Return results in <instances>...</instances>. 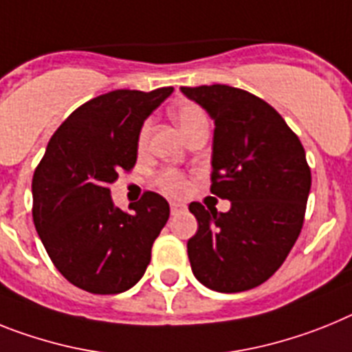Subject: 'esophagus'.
Here are the masks:
<instances>
[{"mask_svg": "<svg viewBox=\"0 0 352 352\" xmlns=\"http://www.w3.org/2000/svg\"><path fill=\"white\" fill-rule=\"evenodd\" d=\"M185 210H187V205H183V203H176V201L170 203V213H173V215L185 212Z\"/></svg>", "mask_w": 352, "mask_h": 352, "instance_id": "obj_1", "label": "esophagus"}]
</instances>
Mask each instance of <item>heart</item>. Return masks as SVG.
Here are the masks:
<instances>
[{"label": "heart", "instance_id": "obj_1", "mask_svg": "<svg viewBox=\"0 0 352 352\" xmlns=\"http://www.w3.org/2000/svg\"><path fill=\"white\" fill-rule=\"evenodd\" d=\"M173 117L174 121H176V124L179 126V130H182L183 135L188 133L190 130H194L196 126L208 122L206 121L205 112H203L197 104L192 103L179 104L178 108H174ZM147 131H149V126L144 124L139 135L140 144L146 142ZM158 183H160V187L164 188V190L169 192V194H182V192L185 190V182H183L182 174H178L176 170H165V173H162L160 178H158Z\"/></svg>", "mask_w": 352, "mask_h": 352}]
</instances>
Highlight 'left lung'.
Here are the masks:
<instances>
[{
  "label": "left lung",
  "mask_w": 352,
  "mask_h": 352,
  "mask_svg": "<svg viewBox=\"0 0 352 352\" xmlns=\"http://www.w3.org/2000/svg\"><path fill=\"white\" fill-rule=\"evenodd\" d=\"M213 121L212 194L231 208L188 210L197 233L187 242L194 276L210 290L244 292L281 267L305 221L311 174L283 117L263 99L228 85L182 87Z\"/></svg>",
  "instance_id": "obj_1"
}]
</instances>
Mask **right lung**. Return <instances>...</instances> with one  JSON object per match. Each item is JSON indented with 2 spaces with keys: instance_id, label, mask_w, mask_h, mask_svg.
Masks as SVG:
<instances>
[{
  "instance_id": "1",
  "label": "right lung",
  "mask_w": 352,
  "mask_h": 352,
  "mask_svg": "<svg viewBox=\"0 0 352 352\" xmlns=\"http://www.w3.org/2000/svg\"><path fill=\"white\" fill-rule=\"evenodd\" d=\"M173 90L121 89L90 99L53 133L35 169V230L60 274L82 290L126 292L149 265L169 203L146 192L122 212L110 183L133 167L144 121Z\"/></svg>"
}]
</instances>
